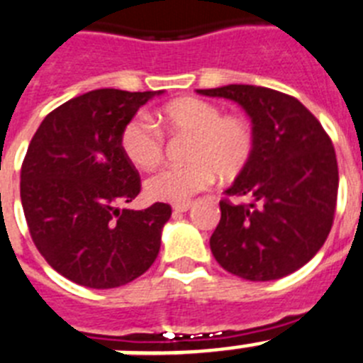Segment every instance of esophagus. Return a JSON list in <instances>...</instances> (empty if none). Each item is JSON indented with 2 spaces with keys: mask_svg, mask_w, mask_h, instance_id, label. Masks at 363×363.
<instances>
[{
  "mask_svg": "<svg viewBox=\"0 0 363 363\" xmlns=\"http://www.w3.org/2000/svg\"><path fill=\"white\" fill-rule=\"evenodd\" d=\"M191 201H182V203H175L173 204V210H175V212H188V210H190L191 208Z\"/></svg>",
  "mask_w": 363,
  "mask_h": 363,
  "instance_id": "1",
  "label": "esophagus"
}]
</instances>
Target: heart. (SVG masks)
I'll return each mask as SVG.
<instances>
[{
    "label": "heart",
    "mask_w": 363,
    "mask_h": 363,
    "mask_svg": "<svg viewBox=\"0 0 363 363\" xmlns=\"http://www.w3.org/2000/svg\"><path fill=\"white\" fill-rule=\"evenodd\" d=\"M157 122L169 135H186V166H166L146 181L150 199L182 203L210 186L213 175L232 181L247 168L254 153V131L242 116L223 115L220 107L201 99H179L157 113ZM121 147L140 169L155 168L164 155V137L143 116L124 125Z\"/></svg>",
    "instance_id": "b5f03b06"
}]
</instances>
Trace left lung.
I'll return each mask as SVG.
<instances>
[{"instance_id": "1", "label": "left lung", "mask_w": 363, "mask_h": 363, "mask_svg": "<svg viewBox=\"0 0 363 363\" xmlns=\"http://www.w3.org/2000/svg\"><path fill=\"white\" fill-rule=\"evenodd\" d=\"M197 93L238 102L254 131L250 162L219 203L213 257L250 281L296 272L323 247L334 220L338 162L329 135L298 99L269 87L232 84Z\"/></svg>"}]
</instances>
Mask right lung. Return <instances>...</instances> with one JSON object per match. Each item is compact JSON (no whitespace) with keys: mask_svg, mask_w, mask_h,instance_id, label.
Wrapping results in <instances>:
<instances>
[{"mask_svg":"<svg viewBox=\"0 0 363 363\" xmlns=\"http://www.w3.org/2000/svg\"><path fill=\"white\" fill-rule=\"evenodd\" d=\"M160 93L89 91L50 111L30 140L20 182L30 238L47 263L78 285L122 286L159 256L172 206H118L140 194L122 129Z\"/></svg>","mask_w":363,"mask_h":363,"instance_id":"right-lung-1","label":"right lung"}]
</instances>
